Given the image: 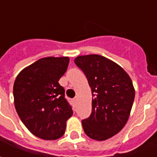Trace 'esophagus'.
Wrapping results in <instances>:
<instances>
[{
    "instance_id": "obj_1",
    "label": "esophagus",
    "mask_w": 157,
    "mask_h": 157,
    "mask_svg": "<svg viewBox=\"0 0 157 157\" xmlns=\"http://www.w3.org/2000/svg\"><path fill=\"white\" fill-rule=\"evenodd\" d=\"M76 101H77V98H75L73 99V102H74V103H75Z\"/></svg>"
}]
</instances>
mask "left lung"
<instances>
[{
  "label": "left lung",
  "instance_id": "1",
  "mask_svg": "<svg viewBox=\"0 0 157 157\" xmlns=\"http://www.w3.org/2000/svg\"><path fill=\"white\" fill-rule=\"evenodd\" d=\"M75 65L85 73L93 96L92 114L82 120L86 135L102 141L118 134L128 121L135 91L120 65L99 55H79Z\"/></svg>",
  "mask_w": 157,
  "mask_h": 157
}]
</instances>
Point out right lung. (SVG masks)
Wrapping results in <instances>:
<instances>
[{
	"label": "right lung",
	"instance_id": "1",
	"mask_svg": "<svg viewBox=\"0 0 157 157\" xmlns=\"http://www.w3.org/2000/svg\"><path fill=\"white\" fill-rule=\"evenodd\" d=\"M69 61L67 56L39 59L20 71L13 85L19 118L33 135L45 140L60 138L73 114L58 82Z\"/></svg>",
	"mask_w": 157,
	"mask_h": 157
}]
</instances>
